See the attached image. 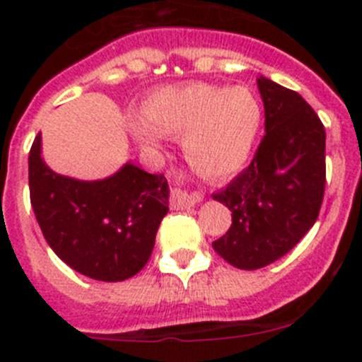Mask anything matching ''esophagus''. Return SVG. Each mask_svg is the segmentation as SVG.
<instances>
[{"mask_svg": "<svg viewBox=\"0 0 362 362\" xmlns=\"http://www.w3.org/2000/svg\"><path fill=\"white\" fill-rule=\"evenodd\" d=\"M183 172L181 174H175V187L172 188V196H170V203L174 209H190V206H194L196 203H199L201 199H203V194L201 192H192V194H188L187 190H183L181 188V185H183Z\"/></svg>", "mask_w": 362, "mask_h": 362, "instance_id": "esophagus-1", "label": "esophagus"}]
</instances>
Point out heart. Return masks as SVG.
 I'll return each instance as SVG.
<instances>
[{
	"label": "heart",
	"mask_w": 362,
	"mask_h": 362,
	"mask_svg": "<svg viewBox=\"0 0 362 362\" xmlns=\"http://www.w3.org/2000/svg\"><path fill=\"white\" fill-rule=\"evenodd\" d=\"M143 116L129 119V129L146 148H158L163 136L181 139L190 166L206 177L238 172L257 139L263 110L246 86L183 83L152 92Z\"/></svg>",
	"instance_id": "1"
}]
</instances>
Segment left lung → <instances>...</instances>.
<instances>
[{
  "label": "left lung",
  "mask_w": 362,
  "mask_h": 362,
  "mask_svg": "<svg viewBox=\"0 0 362 362\" xmlns=\"http://www.w3.org/2000/svg\"><path fill=\"white\" fill-rule=\"evenodd\" d=\"M264 136L245 170L214 199L228 206L232 225L212 243L239 270L272 264L317 221L326 185L325 124L296 90L257 79Z\"/></svg>",
  "instance_id": "1"
}]
</instances>
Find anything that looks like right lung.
Returning <instances> with one entry per match:
<instances>
[{"mask_svg": "<svg viewBox=\"0 0 362 362\" xmlns=\"http://www.w3.org/2000/svg\"><path fill=\"white\" fill-rule=\"evenodd\" d=\"M30 204L54 254L95 281L130 279L150 259L168 212L163 174L124 165L103 181H78L41 159V134L28 153Z\"/></svg>", "mask_w": 362, "mask_h": 362, "instance_id": "add662e5", "label": "right lung"}]
</instances>
